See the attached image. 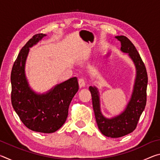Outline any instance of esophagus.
I'll return each mask as SVG.
<instances>
[{
  "label": "esophagus",
  "instance_id": "1",
  "mask_svg": "<svg viewBox=\"0 0 160 160\" xmlns=\"http://www.w3.org/2000/svg\"><path fill=\"white\" fill-rule=\"evenodd\" d=\"M78 83H79V86L80 88H83V87H85L86 85V82L84 78H80L79 80H78Z\"/></svg>",
  "mask_w": 160,
  "mask_h": 160
}]
</instances>
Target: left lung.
<instances>
[{"label": "left lung", "instance_id": "8db88e82", "mask_svg": "<svg viewBox=\"0 0 160 160\" xmlns=\"http://www.w3.org/2000/svg\"><path fill=\"white\" fill-rule=\"evenodd\" d=\"M121 42V50L128 53L136 67V78L131 99L124 112L112 118H107L100 111L99 93L95 87L89 89L92 94V106L98 128L105 136L120 138L131 133L136 128L147 102L148 73L144 63L133 44L125 36L115 37Z\"/></svg>", "mask_w": 160, "mask_h": 160}]
</instances>
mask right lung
I'll return each mask as SVG.
<instances>
[{
  "mask_svg": "<svg viewBox=\"0 0 160 160\" xmlns=\"http://www.w3.org/2000/svg\"><path fill=\"white\" fill-rule=\"evenodd\" d=\"M44 34L34 35L22 48L11 71V102L13 109L25 126L32 131L50 133L66 122L72 99L79 89L78 78H72L56 85L48 93L37 94L29 87L25 74V61L29 47Z\"/></svg>",
  "mask_w": 160,
  "mask_h": 160,
  "instance_id": "add662e5",
  "label": "right lung"
}]
</instances>
